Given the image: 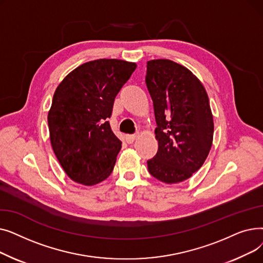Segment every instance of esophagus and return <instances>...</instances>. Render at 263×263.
<instances>
[{
    "label": "esophagus",
    "instance_id": "34e87169",
    "mask_svg": "<svg viewBox=\"0 0 263 263\" xmlns=\"http://www.w3.org/2000/svg\"><path fill=\"white\" fill-rule=\"evenodd\" d=\"M136 139H137V135H126V137H124V140H126L128 144H132Z\"/></svg>",
    "mask_w": 263,
    "mask_h": 263
}]
</instances>
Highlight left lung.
<instances>
[{
	"mask_svg": "<svg viewBox=\"0 0 263 263\" xmlns=\"http://www.w3.org/2000/svg\"><path fill=\"white\" fill-rule=\"evenodd\" d=\"M146 85L157 121V155L147 161L151 176L167 184L182 182L208 157L214 123L209 98L198 78L171 60L147 62Z\"/></svg>",
	"mask_w": 263,
	"mask_h": 263,
	"instance_id": "1",
	"label": "left lung"
}]
</instances>
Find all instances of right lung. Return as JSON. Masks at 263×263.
<instances>
[{"label":"right lung","mask_w":263,"mask_h":263,"mask_svg":"<svg viewBox=\"0 0 263 263\" xmlns=\"http://www.w3.org/2000/svg\"><path fill=\"white\" fill-rule=\"evenodd\" d=\"M136 64L116 59L87 62L55 89L48 113L52 149L67 176L87 186L112 174L121 142L110 130L115 97Z\"/></svg>","instance_id":"obj_1"}]
</instances>
